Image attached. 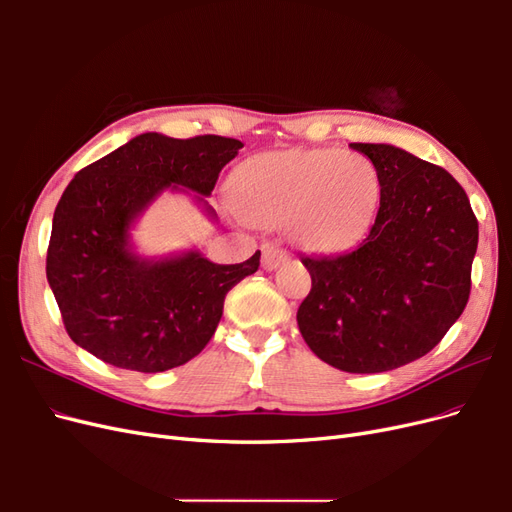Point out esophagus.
Wrapping results in <instances>:
<instances>
[{
    "mask_svg": "<svg viewBox=\"0 0 512 512\" xmlns=\"http://www.w3.org/2000/svg\"><path fill=\"white\" fill-rule=\"evenodd\" d=\"M286 260H288V252L284 250L282 245L271 243V241L262 245V267H265L267 271L277 269Z\"/></svg>",
    "mask_w": 512,
    "mask_h": 512,
    "instance_id": "obj_1",
    "label": "esophagus"
}]
</instances>
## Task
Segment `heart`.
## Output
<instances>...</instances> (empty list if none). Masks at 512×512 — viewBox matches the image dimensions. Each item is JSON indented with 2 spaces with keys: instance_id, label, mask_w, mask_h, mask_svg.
Instances as JSON below:
<instances>
[{
  "instance_id": "b5f03b06",
  "label": "heart",
  "mask_w": 512,
  "mask_h": 512,
  "mask_svg": "<svg viewBox=\"0 0 512 512\" xmlns=\"http://www.w3.org/2000/svg\"><path fill=\"white\" fill-rule=\"evenodd\" d=\"M376 166L344 149H290L247 160L232 181V198L247 222H290L309 252L335 254L359 243L380 209Z\"/></svg>"
}]
</instances>
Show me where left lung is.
Listing matches in <instances>:
<instances>
[{
  "label": "left lung",
  "mask_w": 512,
  "mask_h": 512,
  "mask_svg": "<svg viewBox=\"0 0 512 512\" xmlns=\"http://www.w3.org/2000/svg\"><path fill=\"white\" fill-rule=\"evenodd\" d=\"M382 196L354 252L301 258L312 290L297 322L312 352L348 374H378L436 348L470 299L478 220L442 166L393 145L352 143Z\"/></svg>",
  "instance_id": "obj_1"
}]
</instances>
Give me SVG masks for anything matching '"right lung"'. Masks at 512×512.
Wrapping results in <instances>:
<instances>
[{
	"instance_id": "obj_1",
	"label": "right lung",
	"mask_w": 512,
	"mask_h": 512,
	"mask_svg": "<svg viewBox=\"0 0 512 512\" xmlns=\"http://www.w3.org/2000/svg\"><path fill=\"white\" fill-rule=\"evenodd\" d=\"M241 147L218 134L147 132L79 170L59 198L46 250V277L76 346L143 374L203 352L228 290L258 271L260 252L239 265L196 252L147 262L128 250V228L170 185L209 196Z\"/></svg>"
}]
</instances>
